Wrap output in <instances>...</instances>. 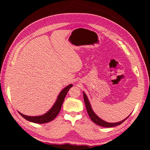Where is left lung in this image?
Returning <instances> with one entry per match:
<instances>
[{
    "label": "left lung",
    "mask_w": 150,
    "mask_h": 150,
    "mask_svg": "<svg viewBox=\"0 0 150 150\" xmlns=\"http://www.w3.org/2000/svg\"><path fill=\"white\" fill-rule=\"evenodd\" d=\"M83 98H84V101L85 103V106L86 108H87V111L88 112V115L89 116V117L91 118V120H92L94 123H95L97 124V125H99L100 126H103V127H106V128H110V127H114V126H116L121 124L122 123H123L124 121H125L127 118H128L130 115H129L128 117L126 118L124 120H122L119 122H116V123H108L106 122L103 120L102 119H100L98 116H96V114L94 112L92 108H91V106L90 105L89 101H88L87 95H85V93H83Z\"/></svg>",
    "instance_id": "8db88e82"
}]
</instances>
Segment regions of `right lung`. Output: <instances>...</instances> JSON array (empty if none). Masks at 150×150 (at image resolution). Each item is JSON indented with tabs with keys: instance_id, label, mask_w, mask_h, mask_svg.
Segmentation results:
<instances>
[{
	"instance_id": "1",
	"label": "right lung",
	"mask_w": 150,
	"mask_h": 150,
	"mask_svg": "<svg viewBox=\"0 0 150 150\" xmlns=\"http://www.w3.org/2000/svg\"><path fill=\"white\" fill-rule=\"evenodd\" d=\"M72 87L73 85L71 84L62 91V92L59 93V96H58L57 99L56 100V102L54 104V105L53 106V107L51 108L47 113H45V115L39 116H29L22 115V113L19 112L20 115L24 118L26 119V120L30 122H32L37 124H44L54 120V119L57 116L58 114H59L61 110V108H62L63 100L65 99V96L67 95L68 91L69 90V88H71Z\"/></svg>"
}]
</instances>
